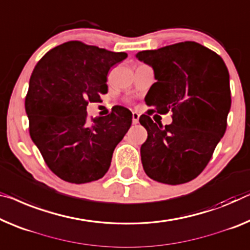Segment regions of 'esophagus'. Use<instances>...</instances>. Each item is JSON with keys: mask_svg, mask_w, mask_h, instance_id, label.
<instances>
[{"mask_svg": "<svg viewBox=\"0 0 250 250\" xmlns=\"http://www.w3.org/2000/svg\"><path fill=\"white\" fill-rule=\"evenodd\" d=\"M139 113H137V112H133L132 113V124L133 125H137L138 122H139Z\"/></svg>", "mask_w": 250, "mask_h": 250, "instance_id": "esophagus-1", "label": "esophagus"}]
</instances>
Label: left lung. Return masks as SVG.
<instances>
[{"label": "left lung", "mask_w": 250, "mask_h": 250, "mask_svg": "<svg viewBox=\"0 0 250 250\" xmlns=\"http://www.w3.org/2000/svg\"><path fill=\"white\" fill-rule=\"evenodd\" d=\"M137 58L152 67L156 83L145 101L152 106L139 122L147 130L141 162L151 180L188 183L202 173L227 129L231 106L229 72L214 51L194 42L144 50ZM173 112V122L155 124L154 112Z\"/></svg>", "instance_id": "left-lung-1"}]
</instances>
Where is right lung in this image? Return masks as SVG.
Masks as SVG:
<instances>
[{
	"label": "right lung",
	"instance_id": "right-lung-1",
	"mask_svg": "<svg viewBox=\"0 0 250 250\" xmlns=\"http://www.w3.org/2000/svg\"><path fill=\"white\" fill-rule=\"evenodd\" d=\"M126 57L125 53L68 42L48 51L33 69L25 96L30 137L62 180L88 183L109 169L132 113L117 106L89 122L86 106L107 93V73Z\"/></svg>",
	"mask_w": 250,
	"mask_h": 250
}]
</instances>
